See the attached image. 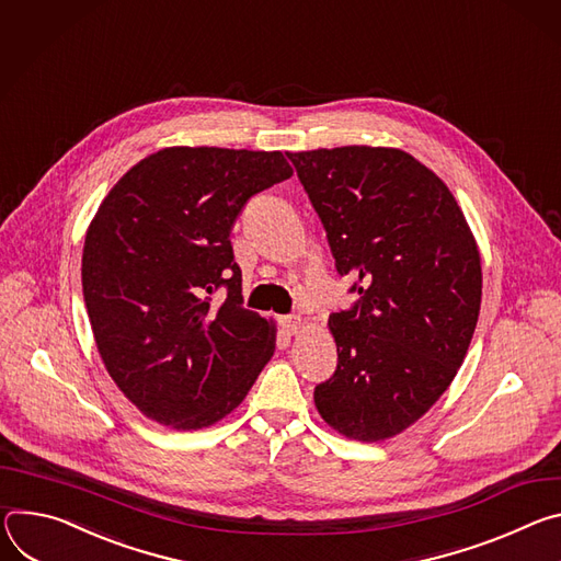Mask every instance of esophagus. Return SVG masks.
Returning a JSON list of instances; mask_svg holds the SVG:
<instances>
[{
	"label": "esophagus",
	"instance_id": "obj_1",
	"mask_svg": "<svg viewBox=\"0 0 561 561\" xmlns=\"http://www.w3.org/2000/svg\"><path fill=\"white\" fill-rule=\"evenodd\" d=\"M280 325H283V330H285L287 334H298V330H300V317H296V314L283 317V319H280Z\"/></svg>",
	"mask_w": 561,
	"mask_h": 561
}]
</instances>
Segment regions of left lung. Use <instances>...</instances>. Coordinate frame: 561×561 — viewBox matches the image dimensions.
I'll use <instances>...</instances> for the list:
<instances>
[{"mask_svg":"<svg viewBox=\"0 0 561 561\" xmlns=\"http://www.w3.org/2000/svg\"><path fill=\"white\" fill-rule=\"evenodd\" d=\"M336 272L358 300L330 317L339 365L314 403L356 442H383L448 390L481 307V259L446 182L401 149L287 153Z\"/></svg>","mask_w":561,"mask_h":561,"instance_id":"left-lung-1","label":"left lung"}]
</instances>
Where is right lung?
Masks as SVG:
<instances>
[{"label":"right lung","instance_id":"obj_1","mask_svg":"<svg viewBox=\"0 0 561 561\" xmlns=\"http://www.w3.org/2000/svg\"><path fill=\"white\" fill-rule=\"evenodd\" d=\"M280 151L167 147L124 173L89 225L82 291L104 367L145 416L201 430L247 397L276 347L242 307L229 231L291 175ZM225 286L228 298L210 302Z\"/></svg>","mask_w":561,"mask_h":561}]
</instances>
